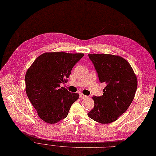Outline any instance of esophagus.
Wrapping results in <instances>:
<instances>
[{
  "instance_id": "obj_1",
  "label": "esophagus",
  "mask_w": 156,
  "mask_h": 156,
  "mask_svg": "<svg viewBox=\"0 0 156 156\" xmlns=\"http://www.w3.org/2000/svg\"><path fill=\"white\" fill-rule=\"evenodd\" d=\"M80 98H81V99H84V98H87V96H86V95H84V94H80Z\"/></svg>"
}]
</instances>
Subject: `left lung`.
Instances as JSON below:
<instances>
[{
    "label": "left lung",
    "mask_w": 156,
    "mask_h": 156,
    "mask_svg": "<svg viewBox=\"0 0 156 156\" xmlns=\"http://www.w3.org/2000/svg\"><path fill=\"white\" fill-rule=\"evenodd\" d=\"M99 80L107 84L101 96H93L94 108L87 114L93 120L108 124L117 119L128 108L137 89V78L124 58L108 54L88 55Z\"/></svg>",
    "instance_id": "left-lung-1"
}]
</instances>
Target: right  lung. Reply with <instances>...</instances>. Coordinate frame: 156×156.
<instances>
[{
	"mask_svg": "<svg viewBox=\"0 0 156 156\" xmlns=\"http://www.w3.org/2000/svg\"><path fill=\"white\" fill-rule=\"evenodd\" d=\"M83 53L53 52L37 58L25 75L26 93L39 117L49 124H55L67 116L79 98V94L62 87L69 77L73 66Z\"/></svg>",
	"mask_w": 156,
	"mask_h": 156,
	"instance_id": "obj_1",
	"label": "right lung"
}]
</instances>
